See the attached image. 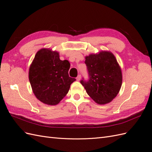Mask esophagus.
<instances>
[{"label":"esophagus","instance_id":"obj_1","mask_svg":"<svg viewBox=\"0 0 152 152\" xmlns=\"http://www.w3.org/2000/svg\"><path fill=\"white\" fill-rule=\"evenodd\" d=\"M80 79H81V75H78V76H77V81H79L80 80Z\"/></svg>","mask_w":152,"mask_h":152}]
</instances>
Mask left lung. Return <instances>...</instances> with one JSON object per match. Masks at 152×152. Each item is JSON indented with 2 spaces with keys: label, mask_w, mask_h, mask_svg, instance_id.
<instances>
[{
  "label": "left lung",
  "mask_w": 152,
  "mask_h": 152,
  "mask_svg": "<svg viewBox=\"0 0 152 152\" xmlns=\"http://www.w3.org/2000/svg\"><path fill=\"white\" fill-rule=\"evenodd\" d=\"M89 80L80 81L90 97L99 104H107L116 97L122 83L121 68L114 54L108 50L85 57Z\"/></svg>",
  "instance_id": "obj_1"
}]
</instances>
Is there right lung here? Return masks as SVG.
Masks as SVG:
<instances>
[{
  "mask_svg": "<svg viewBox=\"0 0 152 152\" xmlns=\"http://www.w3.org/2000/svg\"><path fill=\"white\" fill-rule=\"evenodd\" d=\"M70 64L61 60L59 53L49 48L37 52L29 68L28 78L32 91L41 102L48 105L58 104L76 80L68 75Z\"/></svg>",
  "mask_w": 152,
  "mask_h": 152,
  "instance_id": "1",
  "label": "right lung"
}]
</instances>
